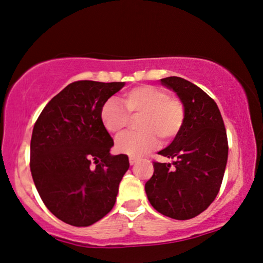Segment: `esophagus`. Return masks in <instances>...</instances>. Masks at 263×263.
I'll use <instances>...</instances> for the list:
<instances>
[{
  "mask_svg": "<svg viewBox=\"0 0 263 263\" xmlns=\"http://www.w3.org/2000/svg\"><path fill=\"white\" fill-rule=\"evenodd\" d=\"M138 162H139L138 158H133V157L129 158V163H130V165H135Z\"/></svg>",
  "mask_w": 263,
  "mask_h": 263,
  "instance_id": "1",
  "label": "esophagus"
}]
</instances>
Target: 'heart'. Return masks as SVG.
<instances>
[{
	"label": "heart",
	"mask_w": 263,
	"mask_h": 263,
	"mask_svg": "<svg viewBox=\"0 0 263 263\" xmlns=\"http://www.w3.org/2000/svg\"><path fill=\"white\" fill-rule=\"evenodd\" d=\"M123 105L116 99H108L100 110L104 128L112 135H119L129 122V115L141 116L138 128L141 133L121 136L116 149L129 157H141L158 145V138L169 141L181 130L185 122V107L176 98H169L168 91L155 86H141L124 94Z\"/></svg>",
	"instance_id": "obj_1"
}]
</instances>
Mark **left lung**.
Instances as JSON below:
<instances>
[{"label":"left lung","mask_w":263,"mask_h":263,"mask_svg":"<svg viewBox=\"0 0 263 263\" xmlns=\"http://www.w3.org/2000/svg\"><path fill=\"white\" fill-rule=\"evenodd\" d=\"M185 107V122L168 147L158 152L170 163L155 162L145 183L151 205L164 216L189 220L203 213L219 193L228 158L227 134L216 102L181 77H165Z\"/></svg>","instance_id":"left-lung-1"}]
</instances>
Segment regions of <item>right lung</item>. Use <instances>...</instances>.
Wrapping results in <instances>:
<instances>
[{
  "instance_id": "1",
  "label": "right lung",
  "mask_w": 263,
  "mask_h": 263,
  "mask_svg": "<svg viewBox=\"0 0 263 263\" xmlns=\"http://www.w3.org/2000/svg\"><path fill=\"white\" fill-rule=\"evenodd\" d=\"M124 84L73 82L46 105L33 127L30 169L37 192L71 226H90L110 213L129 169L128 156L110 155L114 140L100 119L102 105Z\"/></svg>"
}]
</instances>
